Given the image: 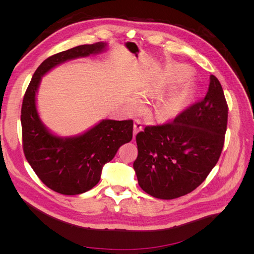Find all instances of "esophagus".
I'll return each instance as SVG.
<instances>
[{"label":"esophagus","mask_w":254,"mask_h":254,"mask_svg":"<svg viewBox=\"0 0 254 254\" xmlns=\"http://www.w3.org/2000/svg\"><path fill=\"white\" fill-rule=\"evenodd\" d=\"M143 130V125H142V122L137 119L134 121V125H133V135H135L137 132L141 131Z\"/></svg>","instance_id":"1"}]
</instances>
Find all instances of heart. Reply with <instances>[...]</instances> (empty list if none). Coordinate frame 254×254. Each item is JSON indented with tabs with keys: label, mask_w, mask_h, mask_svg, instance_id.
<instances>
[{
	"label": "heart",
	"mask_w": 254,
	"mask_h": 254,
	"mask_svg": "<svg viewBox=\"0 0 254 254\" xmlns=\"http://www.w3.org/2000/svg\"><path fill=\"white\" fill-rule=\"evenodd\" d=\"M181 99L177 96L170 97L165 99V101L161 102L155 106V110H153V113H155L156 118L160 120H165L168 118H172L174 115L178 112L181 108ZM130 108L136 110L137 108H140V102L136 101V99H133V101L130 103Z\"/></svg>",
	"instance_id": "b5f03b06"
}]
</instances>
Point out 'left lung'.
Here are the masks:
<instances>
[{
	"label": "left lung",
	"mask_w": 254,
	"mask_h": 254,
	"mask_svg": "<svg viewBox=\"0 0 254 254\" xmlns=\"http://www.w3.org/2000/svg\"><path fill=\"white\" fill-rule=\"evenodd\" d=\"M227 123L224 91L219 80L211 75L203 99L190 105L174 121L146 126L136 134L133 168L141 189L167 200L198 188L220 157Z\"/></svg>",
	"instance_id": "obj_1"
}]
</instances>
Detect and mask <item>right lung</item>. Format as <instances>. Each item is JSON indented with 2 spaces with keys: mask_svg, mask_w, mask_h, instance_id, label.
<instances>
[{
  "mask_svg": "<svg viewBox=\"0 0 254 254\" xmlns=\"http://www.w3.org/2000/svg\"><path fill=\"white\" fill-rule=\"evenodd\" d=\"M106 47L104 42L78 45L45 59L34 73L23 98V151L39 179L59 194L78 195L94 188L103 166L123 144L132 139V120H103L80 135L60 137L49 131L37 111L36 93L45 73L66 60L101 53Z\"/></svg>",
  "mask_w": 254,
  "mask_h": 254,
  "instance_id": "add662e5",
  "label": "right lung"
}]
</instances>
